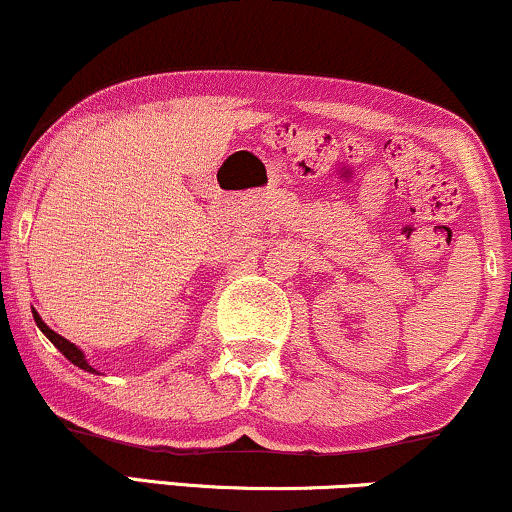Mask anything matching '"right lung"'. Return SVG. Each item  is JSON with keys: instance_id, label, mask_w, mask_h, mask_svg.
I'll list each match as a JSON object with an SVG mask.
<instances>
[{"instance_id": "right-lung-1", "label": "right lung", "mask_w": 512, "mask_h": 512, "mask_svg": "<svg viewBox=\"0 0 512 512\" xmlns=\"http://www.w3.org/2000/svg\"><path fill=\"white\" fill-rule=\"evenodd\" d=\"M32 316H35V323H37V328H40V331L47 335V338L54 342V347H58V352L63 354V357H66L68 361H73V364L77 366V368H82V371H89V373H96L92 366L87 364V359H84V352L77 345H73V342L70 340H66L63 338V335H58L56 331H51V328L47 326V323H44L42 319H40V314L37 312H32Z\"/></svg>"}]
</instances>
